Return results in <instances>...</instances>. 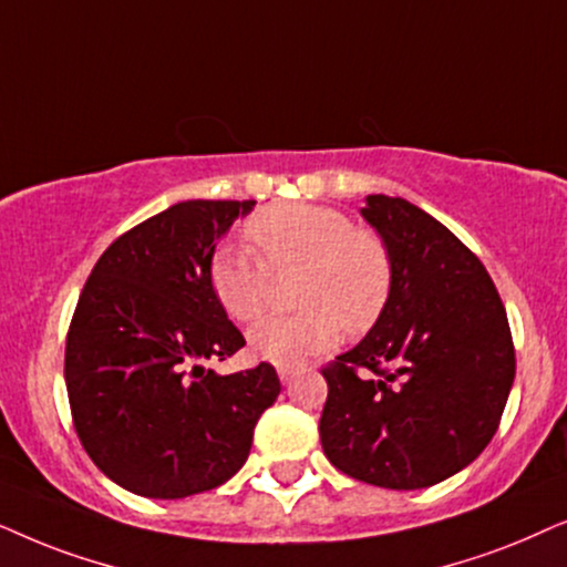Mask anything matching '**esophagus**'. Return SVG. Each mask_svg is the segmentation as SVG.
I'll return each instance as SVG.
<instances>
[{"label": "esophagus", "mask_w": 567, "mask_h": 567, "mask_svg": "<svg viewBox=\"0 0 567 567\" xmlns=\"http://www.w3.org/2000/svg\"><path fill=\"white\" fill-rule=\"evenodd\" d=\"M277 373H279V381L288 386V383H292V379L298 375V368H277Z\"/></svg>", "instance_id": "1"}]
</instances>
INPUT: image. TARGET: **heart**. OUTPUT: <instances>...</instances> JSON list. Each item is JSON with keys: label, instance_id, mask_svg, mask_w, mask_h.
<instances>
[{"label": "heart", "instance_id": "b5f03b06", "mask_svg": "<svg viewBox=\"0 0 567 567\" xmlns=\"http://www.w3.org/2000/svg\"><path fill=\"white\" fill-rule=\"evenodd\" d=\"M246 238L259 259L220 248L207 267L209 290L233 321L251 323L267 311L269 271L306 269L296 316H271L248 334L254 358L296 368L334 350L342 331L365 334L394 298L396 261L389 240L373 228H354L342 209L275 205L246 223Z\"/></svg>", "mask_w": 567, "mask_h": 567}]
</instances>
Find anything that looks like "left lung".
Wrapping results in <instances>:
<instances>
[{"label": "left lung", "instance_id": "obj_1", "mask_svg": "<svg viewBox=\"0 0 567 567\" xmlns=\"http://www.w3.org/2000/svg\"><path fill=\"white\" fill-rule=\"evenodd\" d=\"M365 202L362 217L394 251V298L358 347L321 368L329 396L319 435L352 480L420 489L462 472L493 441L516 352L477 256L412 202Z\"/></svg>", "mask_w": 567, "mask_h": 567}]
</instances>
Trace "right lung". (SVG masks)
<instances>
[{
    "mask_svg": "<svg viewBox=\"0 0 567 567\" xmlns=\"http://www.w3.org/2000/svg\"><path fill=\"white\" fill-rule=\"evenodd\" d=\"M254 205L178 202L113 240L80 292L64 352L72 422L97 470L134 495L176 501L223 485L279 394L269 362L205 368L246 344L207 267Z\"/></svg>",
    "mask_w": 567,
    "mask_h": 567,
    "instance_id": "obj_1",
    "label": "right lung"
}]
</instances>
